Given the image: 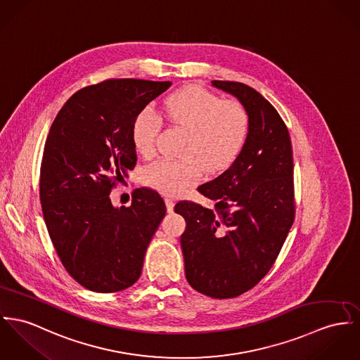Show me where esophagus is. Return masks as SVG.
Instances as JSON below:
<instances>
[{
    "label": "esophagus",
    "instance_id": "1",
    "mask_svg": "<svg viewBox=\"0 0 360 360\" xmlns=\"http://www.w3.org/2000/svg\"><path fill=\"white\" fill-rule=\"evenodd\" d=\"M167 211L172 212L174 211V200L171 197H166Z\"/></svg>",
    "mask_w": 360,
    "mask_h": 360
}]
</instances>
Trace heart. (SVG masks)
I'll return each instance as SVG.
<instances>
[{"label":"heart","mask_w":360,"mask_h":360,"mask_svg":"<svg viewBox=\"0 0 360 360\" xmlns=\"http://www.w3.org/2000/svg\"><path fill=\"white\" fill-rule=\"evenodd\" d=\"M167 117L188 130L181 159H162L146 167L142 181L166 195L188 192L204 175L205 167L215 172L230 166L244 149L250 129L247 108L236 100L189 86L171 94L165 103ZM162 117L152 108L139 112L131 137L145 158L155 155Z\"/></svg>","instance_id":"1"}]
</instances>
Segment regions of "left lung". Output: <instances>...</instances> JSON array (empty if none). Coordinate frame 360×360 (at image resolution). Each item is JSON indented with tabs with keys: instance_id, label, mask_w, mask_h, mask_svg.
<instances>
[{
	"instance_id": "obj_1",
	"label": "left lung",
	"mask_w": 360,
	"mask_h": 360,
	"mask_svg": "<svg viewBox=\"0 0 360 360\" xmlns=\"http://www.w3.org/2000/svg\"><path fill=\"white\" fill-rule=\"evenodd\" d=\"M211 83L247 108L248 139L231 166L197 188L215 210L193 201L174 210L186 221L181 247L188 282L212 299H231L270 271L293 224V156L286 124L259 91L244 83Z\"/></svg>"
}]
</instances>
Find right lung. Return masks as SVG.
Here are the masks:
<instances>
[{"label": "right lung", "instance_id": "right-lung-1", "mask_svg": "<svg viewBox=\"0 0 360 360\" xmlns=\"http://www.w3.org/2000/svg\"><path fill=\"white\" fill-rule=\"evenodd\" d=\"M169 86L108 79L83 87L51 126L39 176L44 219L63 266L89 290L113 293L136 283L166 215L156 191L136 189L131 205L120 208L110 193L137 163V115Z\"/></svg>", "mask_w": 360, "mask_h": 360}]
</instances>
